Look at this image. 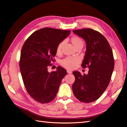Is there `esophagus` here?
<instances>
[{"label": "esophagus", "mask_w": 127, "mask_h": 127, "mask_svg": "<svg viewBox=\"0 0 127 127\" xmlns=\"http://www.w3.org/2000/svg\"><path fill=\"white\" fill-rule=\"evenodd\" d=\"M67 71L68 74H71V73H72V71H70V70H67Z\"/></svg>", "instance_id": "obj_1"}]
</instances>
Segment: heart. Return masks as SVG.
<instances>
[{"label":"heart","mask_w":127,"mask_h":127,"mask_svg":"<svg viewBox=\"0 0 127 127\" xmlns=\"http://www.w3.org/2000/svg\"><path fill=\"white\" fill-rule=\"evenodd\" d=\"M70 42L74 47L77 49L83 47L84 42L80 37L78 36H73L71 37ZM64 44V41H61L58 44L56 48L57 53H60ZM80 62L79 58L77 57H68L60 61V64L64 68L68 69H74Z\"/></svg>","instance_id":"obj_1"}]
</instances>
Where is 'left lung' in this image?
<instances>
[{"label":"left lung","instance_id":"1","mask_svg":"<svg viewBox=\"0 0 127 127\" xmlns=\"http://www.w3.org/2000/svg\"><path fill=\"white\" fill-rule=\"evenodd\" d=\"M86 43L82 67L89 68L88 74L72 72L75 80L72 86L75 97L84 103H91L101 97L108 86L114 67L112 50L106 38L97 31L83 29L72 31Z\"/></svg>","mask_w":127,"mask_h":127}]
</instances>
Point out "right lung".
<instances>
[{
	"instance_id": "1",
	"label": "right lung",
	"mask_w": 127,
	"mask_h": 127,
	"mask_svg": "<svg viewBox=\"0 0 127 127\" xmlns=\"http://www.w3.org/2000/svg\"><path fill=\"white\" fill-rule=\"evenodd\" d=\"M70 33L69 30L43 28L33 33L23 45L20 60L23 81L28 94L38 102L52 101L67 74L60 66L51 72L48 68L55 60L58 44Z\"/></svg>"
}]
</instances>
